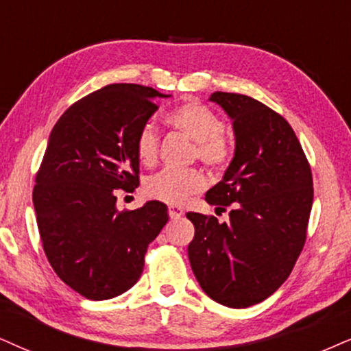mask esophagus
I'll list each match as a JSON object with an SVG mask.
<instances>
[{
    "label": "esophagus",
    "instance_id": "esophagus-1",
    "mask_svg": "<svg viewBox=\"0 0 351 351\" xmlns=\"http://www.w3.org/2000/svg\"><path fill=\"white\" fill-rule=\"evenodd\" d=\"M168 215H170V219H181L184 215V210L178 206H170L168 207Z\"/></svg>",
    "mask_w": 351,
    "mask_h": 351
}]
</instances>
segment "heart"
<instances>
[{
    "instance_id": "b5f03b06",
    "label": "heart",
    "mask_w": 351,
    "mask_h": 351,
    "mask_svg": "<svg viewBox=\"0 0 351 351\" xmlns=\"http://www.w3.org/2000/svg\"><path fill=\"white\" fill-rule=\"evenodd\" d=\"M168 123L194 143V157L210 168H223L232 158V147L225 139V124L214 110L201 101H188L168 117ZM136 154L145 167L154 165L158 157V132L152 123L141 128L136 139ZM207 181L202 171L196 170H165L155 173L145 180V196L171 206H181L191 196L201 193Z\"/></svg>"
}]
</instances>
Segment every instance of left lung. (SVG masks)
<instances>
[{
  "instance_id": "8db88e82",
  "label": "left lung",
  "mask_w": 351,
  "mask_h": 351,
  "mask_svg": "<svg viewBox=\"0 0 351 351\" xmlns=\"http://www.w3.org/2000/svg\"><path fill=\"white\" fill-rule=\"evenodd\" d=\"M232 118L234 157L206 201L230 221L188 212V256L207 296L247 308L277 291L301 254L313 207V175L295 131L283 117L247 95L214 92Z\"/></svg>"
}]
</instances>
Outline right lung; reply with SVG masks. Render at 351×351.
I'll return each mask as SVG.
<instances>
[{"label": "right lung", "mask_w": 351, "mask_h": 351, "mask_svg": "<svg viewBox=\"0 0 351 351\" xmlns=\"http://www.w3.org/2000/svg\"><path fill=\"white\" fill-rule=\"evenodd\" d=\"M152 87L110 84L77 100L53 128L34 188L43 251L58 277L87 300H110L139 280L167 206L117 208V189L139 186L136 139L157 112Z\"/></svg>", "instance_id": "right-lung-1"}]
</instances>
